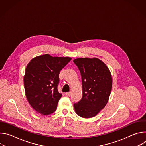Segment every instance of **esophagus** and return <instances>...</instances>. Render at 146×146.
<instances>
[{
  "instance_id": "34e87169",
  "label": "esophagus",
  "mask_w": 146,
  "mask_h": 146,
  "mask_svg": "<svg viewBox=\"0 0 146 146\" xmlns=\"http://www.w3.org/2000/svg\"><path fill=\"white\" fill-rule=\"evenodd\" d=\"M70 95H71V92H68L66 93V95H67V96H70Z\"/></svg>"
}]
</instances>
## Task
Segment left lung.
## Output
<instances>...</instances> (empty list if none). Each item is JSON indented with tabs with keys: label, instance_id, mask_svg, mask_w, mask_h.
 I'll use <instances>...</instances> for the list:
<instances>
[{
	"label": "left lung",
	"instance_id": "left-lung-1",
	"mask_svg": "<svg viewBox=\"0 0 146 146\" xmlns=\"http://www.w3.org/2000/svg\"><path fill=\"white\" fill-rule=\"evenodd\" d=\"M73 62L82 78V97L74 103L81 117H95L107 104L112 88V77L107 66L98 58H77Z\"/></svg>",
	"mask_w": 146,
	"mask_h": 146
}]
</instances>
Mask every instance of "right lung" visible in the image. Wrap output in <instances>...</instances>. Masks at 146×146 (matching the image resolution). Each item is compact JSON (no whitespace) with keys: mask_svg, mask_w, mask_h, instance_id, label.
Masks as SVG:
<instances>
[{"mask_svg":"<svg viewBox=\"0 0 146 146\" xmlns=\"http://www.w3.org/2000/svg\"><path fill=\"white\" fill-rule=\"evenodd\" d=\"M71 60L69 57L48 54L33 58L24 77L26 96L32 108L44 115L55 111L62 94L58 90L60 71Z\"/></svg>","mask_w":146,"mask_h":146,"instance_id":"1","label":"right lung"}]
</instances>
